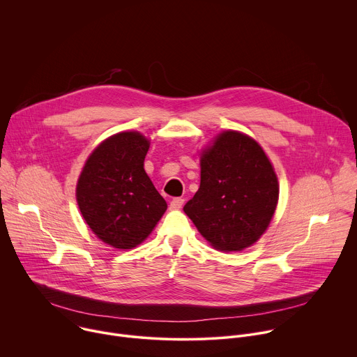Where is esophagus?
<instances>
[{
    "instance_id": "obj_1",
    "label": "esophagus",
    "mask_w": 357,
    "mask_h": 357,
    "mask_svg": "<svg viewBox=\"0 0 357 357\" xmlns=\"http://www.w3.org/2000/svg\"><path fill=\"white\" fill-rule=\"evenodd\" d=\"M183 205H184V199L183 198H173L172 202H170V208L172 209H180V208H183Z\"/></svg>"
}]
</instances>
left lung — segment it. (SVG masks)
<instances>
[{
    "instance_id": "obj_1",
    "label": "left lung",
    "mask_w": 357,
    "mask_h": 357,
    "mask_svg": "<svg viewBox=\"0 0 357 357\" xmlns=\"http://www.w3.org/2000/svg\"><path fill=\"white\" fill-rule=\"evenodd\" d=\"M279 187L262 148L237 131L220 134L201 156V184L184 212L220 251H241L266 230Z\"/></svg>"
}]
</instances>
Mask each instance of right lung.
<instances>
[{
    "instance_id": "obj_1",
    "label": "right lung",
    "mask_w": 357,
    "mask_h": 357,
    "mask_svg": "<svg viewBox=\"0 0 357 357\" xmlns=\"http://www.w3.org/2000/svg\"><path fill=\"white\" fill-rule=\"evenodd\" d=\"M149 141L120 132L102 142L86 160L77 185L81 213L109 245L128 250L153 230L167 204L144 170Z\"/></svg>"
}]
</instances>
